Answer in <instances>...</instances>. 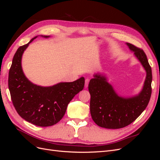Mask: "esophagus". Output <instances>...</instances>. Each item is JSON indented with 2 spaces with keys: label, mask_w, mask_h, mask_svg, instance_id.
I'll list each match as a JSON object with an SVG mask.
<instances>
[{
  "label": "esophagus",
  "mask_w": 160,
  "mask_h": 160,
  "mask_svg": "<svg viewBox=\"0 0 160 160\" xmlns=\"http://www.w3.org/2000/svg\"><path fill=\"white\" fill-rule=\"evenodd\" d=\"M89 81H90V79H89V78H87L86 79H85V88H87L88 87V85H89Z\"/></svg>",
  "instance_id": "obj_1"
}]
</instances>
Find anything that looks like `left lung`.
I'll use <instances>...</instances> for the list:
<instances>
[{"label": "left lung", "instance_id": "obj_1", "mask_svg": "<svg viewBox=\"0 0 160 160\" xmlns=\"http://www.w3.org/2000/svg\"><path fill=\"white\" fill-rule=\"evenodd\" d=\"M126 45L146 71V79L138 95L124 98L116 93L105 75H93L88 87L91 95L90 112L94 122L101 128L119 129L128 126L142 114L151 98L152 68L146 53L132 44L126 42Z\"/></svg>", "mask_w": 160, "mask_h": 160}]
</instances>
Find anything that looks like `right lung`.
Masks as SVG:
<instances>
[{
	"mask_svg": "<svg viewBox=\"0 0 160 160\" xmlns=\"http://www.w3.org/2000/svg\"><path fill=\"white\" fill-rule=\"evenodd\" d=\"M37 37L21 46L14 54L8 73V89L14 107L22 119L37 126L48 127L62 118L70 101L83 90L85 79L82 77L75 81L61 82L49 87L37 85L28 80L22 69V57Z\"/></svg>",
	"mask_w": 160,
	"mask_h": 160,
	"instance_id": "right-lung-1",
	"label": "right lung"
}]
</instances>
